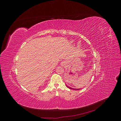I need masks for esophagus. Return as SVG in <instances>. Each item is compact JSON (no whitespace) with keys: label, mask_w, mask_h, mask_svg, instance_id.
<instances>
[{"label":"esophagus","mask_w":121,"mask_h":121,"mask_svg":"<svg viewBox=\"0 0 121 121\" xmlns=\"http://www.w3.org/2000/svg\"><path fill=\"white\" fill-rule=\"evenodd\" d=\"M61 65H65V62H62L61 64Z\"/></svg>","instance_id":"obj_1"}]
</instances>
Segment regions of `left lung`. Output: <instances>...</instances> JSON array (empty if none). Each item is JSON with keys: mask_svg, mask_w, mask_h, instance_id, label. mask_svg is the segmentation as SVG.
I'll use <instances>...</instances> for the list:
<instances>
[{"mask_svg": "<svg viewBox=\"0 0 121 121\" xmlns=\"http://www.w3.org/2000/svg\"><path fill=\"white\" fill-rule=\"evenodd\" d=\"M66 86L68 87V88H69V89H73V90H79L80 89L79 88V89H77V88H72V87H69L68 86H67V85H66Z\"/></svg>", "mask_w": 121, "mask_h": 121, "instance_id": "left-lung-1", "label": "left lung"}]
</instances>
